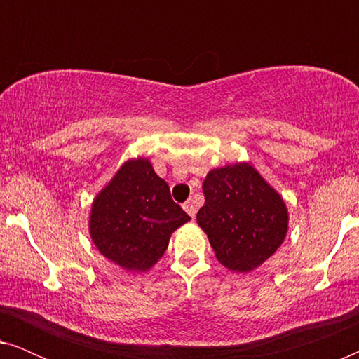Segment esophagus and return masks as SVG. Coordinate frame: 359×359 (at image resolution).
I'll list each match as a JSON object with an SVG mask.
<instances>
[{
  "mask_svg": "<svg viewBox=\"0 0 359 359\" xmlns=\"http://www.w3.org/2000/svg\"><path fill=\"white\" fill-rule=\"evenodd\" d=\"M183 208H184L186 212L189 214V217H191V219H194V215H196V205H194L193 201H186Z\"/></svg>",
  "mask_w": 359,
  "mask_h": 359,
  "instance_id": "esophagus-1",
  "label": "esophagus"
}]
</instances>
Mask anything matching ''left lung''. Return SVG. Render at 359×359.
<instances>
[{
	"label": "left lung",
	"instance_id": "1",
	"mask_svg": "<svg viewBox=\"0 0 359 359\" xmlns=\"http://www.w3.org/2000/svg\"><path fill=\"white\" fill-rule=\"evenodd\" d=\"M203 191L205 203L196 219L225 268L252 271L281 247L289 224L286 203L252 165L210 170Z\"/></svg>",
	"mask_w": 359,
	"mask_h": 359
}]
</instances>
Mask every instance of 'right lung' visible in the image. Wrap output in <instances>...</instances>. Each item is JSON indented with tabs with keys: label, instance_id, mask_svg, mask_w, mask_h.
<instances>
[{
	"label": "right lung",
	"instance_id": "obj_1",
	"mask_svg": "<svg viewBox=\"0 0 359 359\" xmlns=\"http://www.w3.org/2000/svg\"><path fill=\"white\" fill-rule=\"evenodd\" d=\"M191 220L150 160H127L91 205L93 243L112 263L144 273L163 257L171 233Z\"/></svg>",
	"mask_w": 359,
	"mask_h": 359
}]
</instances>
